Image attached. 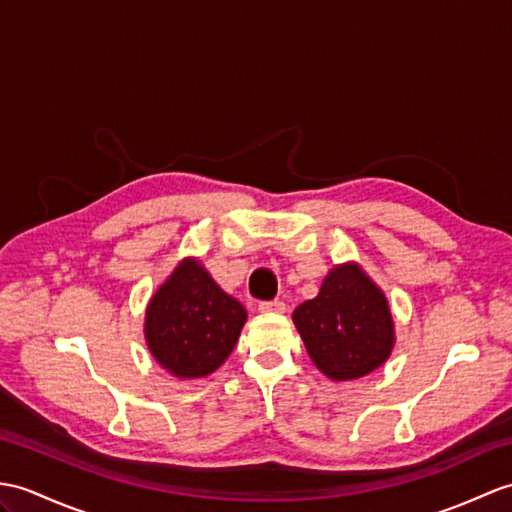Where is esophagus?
<instances>
[{"label":"esophagus","mask_w":512,"mask_h":512,"mask_svg":"<svg viewBox=\"0 0 512 512\" xmlns=\"http://www.w3.org/2000/svg\"><path fill=\"white\" fill-rule=\"evenodd\" d=\"M259 312H264V314H281V312H285V303L283 301H261L259 303Z\"/></svg>","instance_id":"esophagus-1"}]
</instances>
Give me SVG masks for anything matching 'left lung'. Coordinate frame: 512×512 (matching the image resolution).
I'll use <instances>...</instances> for the list:
<instances>
[{"instance_id": "obj_1", "label": "left lung", "mask_w": 512, "mask_h": 512, "mask_svg": "<svg viewBox=\"0 0 512 512\" xmlns=\"http://www.w3.org/2000/svg\"><path fill=\"white\" fill-rule=\"evenodd\" d=\"M292 320L312 362L336 382L375 371L395 342L386 296L353 264L331 270L316 299L296 307Z\"/></svg>"}]
</instances>
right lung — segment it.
<instances>
[{"label":"right lung","instance_id":"right-lung-1","mask_svg":"<svg viewBox=\"0 0 512 512\" xmlns=\"http://www.w3.org/2000/svg\"><path fill=\"white\" fill-rule=\"evenodd\" d=\"M244 323V305L222 292L196 259H185L152 296L146 340L165 371L205 377L229 358Z\"/></svg>","mask_w":512,"mask_h":512}]
</instances>
